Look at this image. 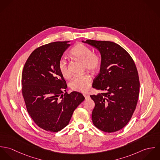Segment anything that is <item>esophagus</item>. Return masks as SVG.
Segmentation results:
<instances>
[{"label":"esophagus","instance_id":"1","mask_svg":"<svg viewBox=\"0 0 160 160\" xmlns=\"http://www.w3.org/2000/svg\"><path fill=\"white\" fill-rule=\"evenodd\" d=\"M83 95L84 96V97H85V98L86 99H88V98H89L90 97H89V95L88 94V93H83Z\"/></svg>","mask_w":160,"mask_h":160}]
</instances>
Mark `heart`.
I'll return each mask as SVG.
<instances>
[{
    "mask_svg": "<svg viewBox=\"0 0 160 160\" xmlns=\"http://www.w3.org/2000/svg\"><path fill=\"white\" fill-rule=\"evenodd\" d=\"M69 54L74 59L82 62L84 68L88 69L92 72H97L100 68L102 61L100 56L92 53L91 49L83 44H76L71 48ZM58 68L65 79H69L71 77L68 63L64 58L59 60ZM91 80V76L89 73H85L74 77L70 82L69 86L72 91L86 92L90 89Z\"/></svg>",
    "mask_w": 160,
    "mask_h": 160,
    "instance_id": "heart-1",
    "label": "heart"
}]
</instances>
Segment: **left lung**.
<instances>
[{
    "instance_id": "8db88e82",
    "label": "left lung",
    "mask_w": 160,
    "mask_h": 160,
    "mask_svg": "<svg viewBox=\"0 0 160 160\" xmlns=\"http://www.w3.org/2000/svg\"><path fill=\"white\" fill-rule=\"evenodd\" d=\"M97 48L102 63L92 87L103 92L91 95L95 102L93 125L105 132L122 129L130 121L137 106L140 82L136 64L128 52L110 41L86 40Z\"/></svg>"
}]
</instances>
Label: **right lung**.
I'll return each mask as SVG.
<instances>
[{
	"label": "right lung",
	"instance_id": "right-lung-1",
	"mask_svg": "<svg viewBox=\"0 0 160 160\" xmlns=\"http://www.w3.org/2000/svg\"><path fill=\"white\" fill-rule=\"evenodd\" d=\"M68 41L36 48L27 59L22 76V95L33 121L46 131L57 132L68 124L74 110L84 100L82 93H68L58 63Z\"/></svg>",
	"mask_w": 160,
	"mask_h": 160
}]
</instances>
